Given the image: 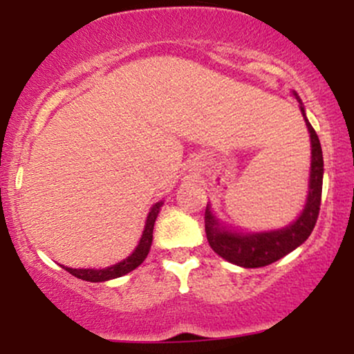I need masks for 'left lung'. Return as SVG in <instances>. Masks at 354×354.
I'll return each instance as SVG.
<instances>
[{"instance_id":"1","label":"left lung","mask_w":354,"mask_h":354,"mask_svg":"<svg viewBox=\"0 0 354 354\" xmlns=\"http://www.w3.org/2000/svg\"><path fill=\"white\" fill-rule=\"evenodd\" d=\"M296 96V95H295ZM301 103V100L296 96ZM308 131L311 138V174H310V194H308L306 206H304L301 216L291 226L270 231V233H254V234H239L221 228L216 219L211 214L209 208H206L205 214V231L209 246L216 254L225 258L226 261L243 268H261L278 261L279 258L296 250L299 245L306 241L316 225L321 206V191H323V151H321L319 138L315 128L310 124L304 115Z\"/></svg>"}]
</instances>
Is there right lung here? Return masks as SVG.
Listing matches in <instances>:
<instances>
[{
    "label": "right lung",
    "instance_id": "1",
    "mask_svg": "<svg viewBox=\"0 0 354 354\" xmlns=\"http://www.w3.org/2000/svg\"><path fill=\"white\" fill-rule=\"evenodd\" d=\"M161 205H163V203H156V205L151 208V211H149L148 219H146L143 236L140 239V245H138L135 251H133L131 256H128V258L123 259L121 263H118V265H113L109 268H104V270H73V268H66V266L63 268L68 271V273L76 276V278L84 279V281H91V283L108 281V279L120 278V276L133 271L135 268H138L145 261V258L149 253V248H151V241H153L154 221H156Z\"/></svg>",
    "mask_w": 354,
    "mask_h": 354
}]
</instances>
